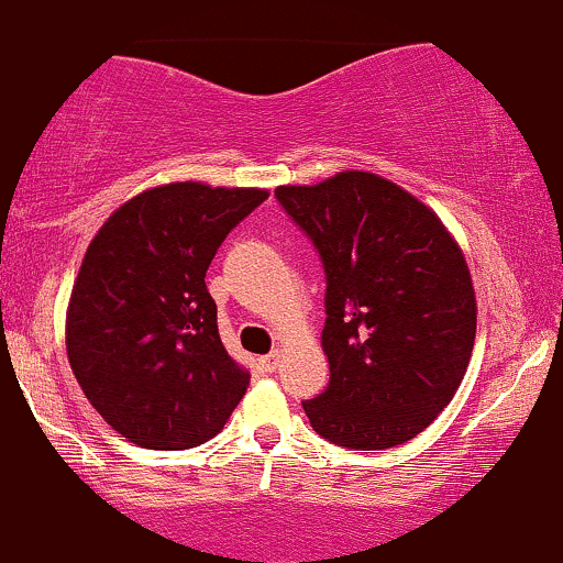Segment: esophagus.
I'll use <instances>...</instances> for the list:
<instances>
[{
	"instance_id": "esophagus-1",
	"label": "esophagus",
	"mask_w": 563,
	"mask_h": 563,
	"mask_svg": "<svg viewBox=\"0 0 563 563\" xmlns=\"http://www.w3.org/2000/svg\"><path fill=\"white\" fill-rule=\"evenodd\" d=\"M258 364H262V369L264 372H275L277 366H280V351H272V353H266V356L258 361Z\"/></svg>"
}]
</instances>
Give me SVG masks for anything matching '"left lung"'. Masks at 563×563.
Listing matches in <instances>:
<instances>
[{
  "label": "left lung",
  "mask_w": 563,
  "mask_h": 563,
  "mask_svg": "<svg viewBox=\"0 0 563 563\" xmlns=\"http://www.w3.org/2000/svg\"><path fill=\"white\" fill-rule=\"evenodd\" d=\"M327 275L329 386L305 399L323 440L386 451L434 421L464 380L477 307L440 218L394 183L340 173L275 191Z\"/></svg>",
  "instance_id": "8db88e82"
}]
</instances>
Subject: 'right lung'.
I'll list each match as a JSON object with an SVG mask.
<instances>
[{"mask_svg": "<svg viewBox=\"0 0 563 563\" xmlns=\"http://www.w3.org/2000/svg\"><path fill=\"white\" fill-rule=\"evenodd\" d=\"M266 197L169 183L129 199L88 245L67 312L69 366L93 410L134 445H202L240 405L251 375L223 347L205 275Z\"/></svg>", "mask_w": 563, "mask_h": 563, "instance_id": "obj_1", "label": "right lung"}]
</instances>
